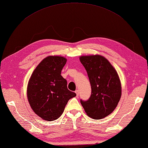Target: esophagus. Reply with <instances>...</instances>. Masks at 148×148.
I'll use <instances>...</instances> for the list:
<instances>
[{"label": "esophagus", "mask_w": 148, "mask_h": 148, "mask_svg": "<svg viewBox=\"0 0 148 148\" xmlns=\"http://www.w3.org/2000/svg\"><path fill=\"white\" fill-rule=\"evenodd\" d=\"M75 93H76L77 96H78V95H79V91H78V90H76V91H75Z\"/></svg>", "instance_id": "1"}]
</instances>
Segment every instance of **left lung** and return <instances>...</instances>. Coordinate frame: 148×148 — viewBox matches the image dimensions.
I'll list each match as a JSON object with an SVG mask.
<instances>
[{
	"instance_id": "obj_1",
	"label": "left lung",
	"mask_w": 148,
	"mask_h": 148,
	"mask_svg": "<svg viewBox=\"0 0 148 148\" xmlns=\"http://www.w3.org/2000/svg\"><path fill=\"white\" fill-rule=\"evenodd\" d=\"M80 61L84 66L91 86V95L87 101L80 100L87 115L101 119L112 113L121 96V84L116 69L105 57L100 55L82 56Z\"/></svg>"
}]
</instances>
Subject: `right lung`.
<instances>
[{
  "instance_id": "add662e5",
  "label": "right lung",
  "mask_w": 148,
  "mask_h": 148,
  "mask_svg": "<svg viewBox=\"0 0 148 148\" xmlns=\"http://www.w3.org/2000/svg\"><path fill=\"white\" fill-rule=\"evenodd\" d=\"M67 59L50 56L40 62L29 78L27 96L34 113L45 121H54L62 115L70 99L76 96L67 88L61 71Z\"/></svg>"
}]
</instances>
